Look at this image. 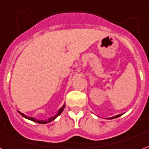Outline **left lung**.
Returning <instances> with one entry per match:
<instances>
[{"label": "left lung", "mask_w": 149, "mask_h": 149, "mask_svg": "<svg viewBox=\"0 0 149 149\" xmlns=\"http://www.w3.org/2000/svg\"><path fill=\"white\" fill-rule=\"evenodd\" d=\"M123 114H120V115H117V116H113V117H111V118H108V119H112V118H118V117H119V116H121Z\"/></svg>", "instance_id": "1"}]
</instances>
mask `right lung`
<instances>
[{
	"instance_id": "right-lung-1",
	"label": "right lung",
	"mask_w": 149,
	"mask_h": 149,
	"mask_svg": "<svg viewBox=\"0 0 149 149\" xmlns=\"http://www.w3.org/2000/svg\"><path fill=\"white\" fill-rule=\"evenodd\" d=\"M64 108H65V104L63 105L62 107L58 110L57 113L54 116H52V117H50V118H49V119H47V120H38V119H36V118H33V117H28L27 116H26V115H24L23 113H21L20 111H18V112L19 113L21 116H23V117H24L25 118H27V119H29V120H31V121L33 122H35V123H41V124H45V123H51L52 121H53L54 119H56V118H57L58 116H60V114L63 112V109H64Z\"/></svg>"
}]
</instances>
